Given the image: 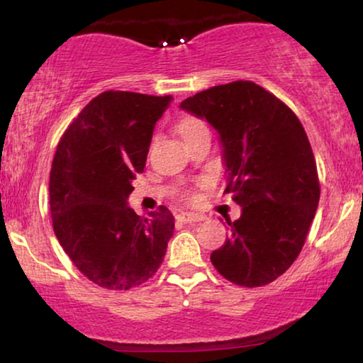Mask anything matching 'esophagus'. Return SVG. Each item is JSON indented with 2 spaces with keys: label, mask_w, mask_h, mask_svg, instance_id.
<instances>
[{
  "label": "esophagus",
  "mask_w": 363,
  "mask_h": 363,
  "mask_svg": "<svg viewBox=\"0 0 363 363\" xmlns=\"http://www.w3.org/2000/svg\"><path fill=\"white\" fill-rule=\"evenodd\" d=\"M175 218H177V221H180V223H198L203 220V216L195 215V213H186V211L175 213Z\"/></svg>",
  "instance_id": "esophagus-1"
}]
</instances>
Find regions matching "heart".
Returning a JSON list of instances; mask_svg holds the SVG:
<instances>
[{"label": "heart", "mask_w": 363, "mask_h": 363, "mask_svg": "<svg viewBox=\"0 0 363 363\" xmlns=\"http://www.w3.org/2000/svg\"><path fill=\"white\" fill-rule=\"evenodd\" d=\"M177 130L180 133V137L183 138V142L188 140V138L195 137V135H200V133H206L208 132V127L206 123L201 121L200 117H195V116H185L182 117L180 121L177 123ZM182 198L188 203L195 201V195L190 191H185L182 195Z\"/></svg>", "instance_id": "obj_1"}]
</instances>
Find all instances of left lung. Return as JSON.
I'll use <instances>...</instances> for the list:
<instances>
[{"instance_id": "8db88e82", "label": "left lung", "mask_w": 363, "mask_h": 363, "mask_svg": "<svg viewBox=\"0 0 363 363\" xmlns=\"http://www.w3.org/2000/svg\"><path fill=\"white\" fill-rule=\"evenodd\" d=\"M182 108L206 118L225 147V193L241 205L230 236L211 252L216 271L242 287L272 282L299 256L319 205L309 138L294 112L251 81L196 92Z\"/></svg>"}]
</instances>
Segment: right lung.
Returning <instances> with one entry per match:
<instances>
[{
	"instance_id": "obj_1",
	"label": "right lung",
	"mask_w": 363,
	"mask_h": 363,
	"mask_svg": "<svg viewBox=\"0 0 363 363\" xmlns=\"http://www.w3.org/2000/svg\"><path fill=\"white\" fill-rule=\"evenodd\" d=\"M172 96L106 91L62 133L49 177L59 245L94 284L128 291L163 262L175 220L167 206L138 216L127 206L143 172L153 127Z\"/></svg>"
}]
</instances>
